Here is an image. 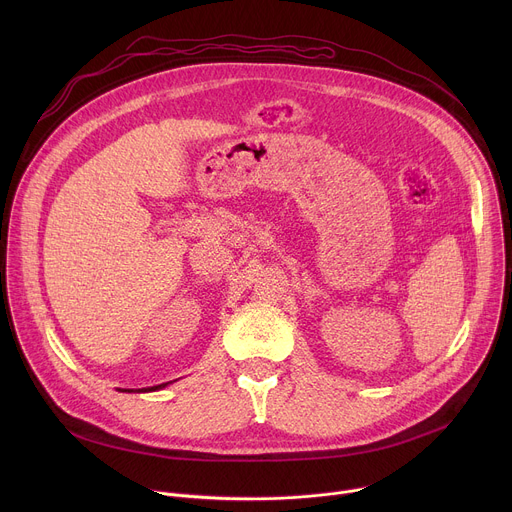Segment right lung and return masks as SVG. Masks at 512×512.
I'll list each match as a JSON object with an SVG mask.
<instances>
[{"label":"right lung","instance_id":"1","mask_svg":"<svg viewBox=\"0 0 512 512\" xmlns=\"http://www.w3.org/2000/svg\"><path fill=\"white\" fill-rule=\"evenodd\" d=\"M172 383V381H170ZM170 383H162V385H154V387H143V389H137V393H150V391H160L164 387H168ZM121 393H133V389H119Z\"/></svg>","mask_w":512,"mask_h":512}]
</instances>
